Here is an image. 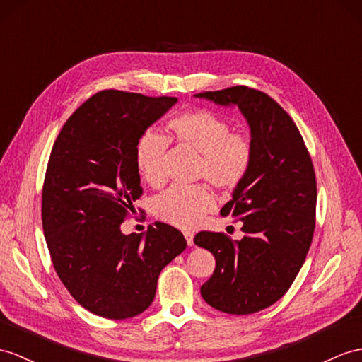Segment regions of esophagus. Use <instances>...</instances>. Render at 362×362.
I'll use <instances>...</instances> for the list:
<instances>
[{"instance_id":"obj_1","label":"esophagus","mask_w":362,"mask_h":362,"mask_svg":"<svg viewBox=\"0 0 362 362\" xmlns=\"http://www.w3.org/2000/svg\"><path fill=\"white\" fill-rule=\"evenodd\" d=\"M184 238H186V241H187V245H193V233L192 232H184Z\"/></svg>"}]
</instances>
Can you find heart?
<instances>
[{"instance_id": "heart-1", "label": "heart", "mask_w": 362, "mask_h": 362, "mask_svg": "<svg viewBox=\"0 0 362 362\" xmlns=\"http://www.w3.org/2000/svg\"><path fill=\"white\" fill-rule=\"evenodd\" d=\"M169 126L180 144L201 153L198 176L218 189L232 190L247 176L253 161V143L232 132V124L215 112L206 109L176 115ZM170 139L161 132L148 129L135 144V163L147 184L161 187L167 178L164 156ZM215 206V197L207 186H173L153 199V214L161 221L181 228L197 227Z\"/></svg>"}]
</instances>
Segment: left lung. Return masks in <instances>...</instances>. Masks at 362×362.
I'll return each mask as SVG.
<instances>
[{
  "mask_svg": "<svg viewBox=\"0 0 362 362\" xmlns=\"http://www.w3.org/2000/svg\"><path fill=\"white\" fill-rule=\"evenodd\" d=\"M236 105L250 127L253 161L223 216L241 221L243 240L199 232L195 244L214 253V275L201 295L216 310L250 315L275 304L292 286L315 230L316 178L293 119L264 92L235 86L195 95Z\"/></svg>",
  "mask_w": 362,
  "mask_h": 362,
  "instance_id": "obj_1",
  "label": "left lung"
}]
</instances>
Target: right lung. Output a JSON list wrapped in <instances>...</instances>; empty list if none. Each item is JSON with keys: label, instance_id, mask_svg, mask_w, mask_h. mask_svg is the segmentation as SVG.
I'll return each mask as SVG.
<instances>
[{"label": "right lung", "instance_id": "add662e5", "mask_svg": "<svg viewBox=\"0 0 362 362\" xmlns=\"http://www.w3.org/2000/svg\"><path fill=\"white\" fill-rule=\"evenodd\" d=\"M178 98L103 90L74 112L52 147L42 186V230L59 279L76 303L109 320L152 304L161 270L186 249L175 227L124 235L143 187L139 135Z\"/></svg>", "mask_w": 362, "mask_h": 362}]
</instances>
